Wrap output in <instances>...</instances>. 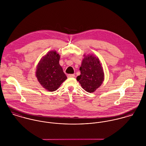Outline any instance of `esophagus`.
<instances>
[{"instance_id": "obj_1", "label": "esophagus", "mask_w": 146, "mask_h": 146, "mask_svg": "<svg viewBox=\"0 0 146 146\" xmlns=\"http://www.w3.org/2000/svg\"><path fill=\"white\" fill-rule=\"evenodd\" d=\"M75 75L74 74H68L67 75L68 78H75Z\"/></svg>"}]
</instances>
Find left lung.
<instances>
[{
    "instance_id": "obj_1",
    "label": "left lung",
    "mask_w": 146,
    "mask_h": 146,
    "mask_svg": "<svg viewBox=\"0 0 146 146\" xmlns=\"http://www.w3.org/2000/svg\"><path fill=\"white\" fill-rule=\"evenodd\" d=\"M80 67V75L76 80L84 89L89 93H93L104 80V72L100 60L93 54L85 56Z\"/></svg>"
}]
</instances>
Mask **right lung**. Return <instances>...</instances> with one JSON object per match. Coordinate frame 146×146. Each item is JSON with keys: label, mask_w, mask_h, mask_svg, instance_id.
Returning a JSON list of instances; mask_svg holds the SVG:
<instances>
[{"label": "right lung", "mask_w": 146, "mask_h": 146, "mask_svg": "<svg viewBox=\"0 0 146 146\" xmlns=\"http://www.w3.org/2000/svg\"><path fill=\"white\" fill-rule=\"evenodd\" d=\"M60 56L56 51L49 52L38 63L36 76L42 86L49 92L56 90L67 76L59 63Z\"/></svg>", "instance_id": "add662e5"}]
</instances>
